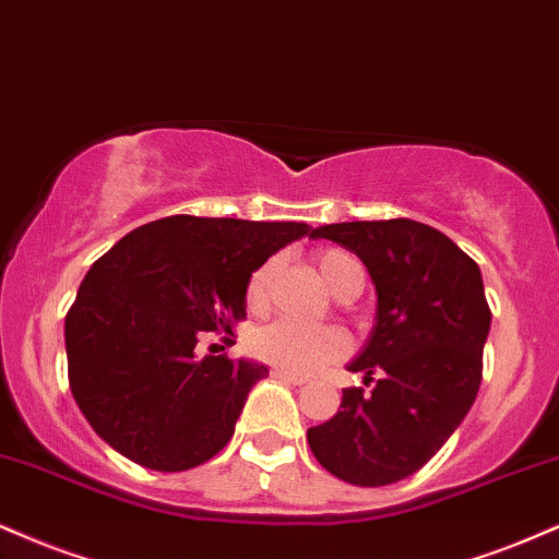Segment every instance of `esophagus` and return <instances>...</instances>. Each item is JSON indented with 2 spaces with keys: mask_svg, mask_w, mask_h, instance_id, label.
<instances>
[{
  "mask_svg": "<svg viewBox=\"0 0 559 559\" xmlns=\"http://www.w3.org/2000/svg\"><path fill=\"white\" fill-rule=\"evenodd\" d=\"M272 377L280 379V382H287V384H295V386L306 384L304 377H298V373H290V371H285V369H272Z\"/></svg>",
  "mask_w": 559,
  "mask_h": 559,
  "instance_id": "obj_1",
  "label": "esophagus"
}]
</instances>
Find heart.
I'll return each instance as SVG.
<instances>
[{
  "label": "heart",
  "instance_id": "obj_1",
  "mask_svg": "<svg viewBox=\"0 0 559 559\" xmlns=\"http://www.w3.org/2000/svg\"><path fill=\"white\" fill-rule=\"evenodd\" d=\"M317 266L326 287L343 298V295H358L364 287V266L353 253L343 248H324L317 253ZM274 261H264L251 274L246 285L248 311L261 313L269 306V285H272ZM251 350L255 358L277 366L290 373H317L326 366L337 364L350 350V340L340 326H308L295 321L280 319L261 326L251 334Z\"/></svg>",
  "mask_w": 559,
  "mask_h": 559
}]
</instances>
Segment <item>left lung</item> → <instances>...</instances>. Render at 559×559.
<instances>
[{
	"label": "left lung",
	"instance_id": "1",
	"mask_svg": "<svg viewBox=\"0 0 559 559\" xmlns=\"http://www.w3.org/2000/svg\"><path fill=\"white\" fill-rule=\"evenodd\" d=\"M311 238L340 242L364 261L377 319L347 364L364 371L369 390H343L340 411L306 439L347 484L403 481L437 455L478 395L491 324L481 272L448 235L413 219L340 222L311 229Z\"/></svg>",
	"mask_w": 559,
	"mask_h": 559
}]
</instances>
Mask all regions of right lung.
<instances>
[{"label":"right lung","mask_w":559,"mask_h":559,"mask_svg":"<svg viewBox=\"0 0 559 559\" xmlns=\"http://www.w3.org/2000/svg\"><path fill=\"white\" fill-rule=\"evenodd\" d=\"M308 233L304 222L175 214L128 233L91 266L64 319V347L72 397L109 448L164 474L225 448L269 369L199 360L195 343L201 332L233 334L251 274Z\"/></svg>","instance_id":"obj_1"}]
</instances>
